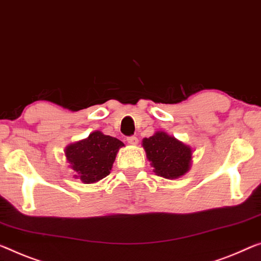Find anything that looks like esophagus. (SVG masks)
I'll return each instance as SVG.
<instances>
[{
	"mask_svg": "<svg viewBox=\"0 0 261 261\" xmlns=\"http://www.w3.org/2000/svg\"><path fill=\"white\" fill-rule=\"evenodd\" d=\"M127 142L129 144H133V146H135V144H138L139 140H138V138H136V136H128Z\"/></svg>",
	"mask_w": 261,
	"mask_h": 261,
	"instance_id": "esophagus-1",
	"label": "esophagus"
}]
</instances>
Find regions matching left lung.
I'll return each instance as SVG.
<instances>
[{
    "mask_svg": "<svg viewBox=\"0 0 261 261\" xmlns=\"http://www.w3.org/2000/svg\"><path fill=\"white\" fill-rule=\"evenodd\" d=\"M142 147L158 176L176 179L190 170L192 148L166 132L158 130L150 138H144Z\"/></svg>",
    "mask_w": 261,
    "mask_h": 261,
    "instance_id": "left-lung-1",
    "label": "left lung"
}]
</instances>
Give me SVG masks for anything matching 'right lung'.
Masks as SVG:
<instances>
[{"instance_id": "right-lung-1", "label": "right lung", "mask_w": 261, "mask_h": 261, "mask_svg": "<svg viewBox=\"0 0 261 261\" xmlns=\"http://www.w3.org/2000/svg\"><path fill=\"white\" fill-rule=\"evenodd\" d=\"M123 146L117 138L94 130L86 139L67 144L64 154L73 170V177L91 184L110 175L118 151Z\"/></svg>"}]
</instances>
